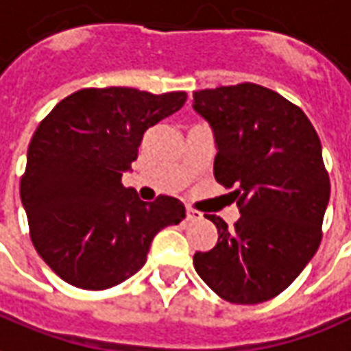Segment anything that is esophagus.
<instances>
[{
	"label": "esophagus",
	"mask_w": 351,
	"mask_h": 351,
	"mask_svg": "<svg viewBox=\"0 0 351 351\" xmlns=\"http://www.w3.org/2000/svg\"><path fill=\"white\" fill-rule=\"evenodd\" d=\"M186 219L188 221H199V219H202V214L195 208H186Z\"/></svg>",
	"instance_id": "esophagus-1"
}]
</instances>
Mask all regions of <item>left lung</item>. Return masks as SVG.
<instances>
[{"label":"left lung","mask_w":351,"mask_h":351,"mask_svg":"<svg viewBox=\"0 0 351 351\" xmlns=\"http://www.w3.org/2000/svg\"><path fill=\"white\" fill-rule=\"evenodd\" d=\"M193 110L214 130V176L232 189L240 219L217 215V243L193 266L215 294L255 305L287 290L322 241L328 169L307 115L279 93L238 83L193 93Z\"/></svg>","instance_id":"left-lung-1"}]
</instances>
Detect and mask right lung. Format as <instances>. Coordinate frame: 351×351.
Masks as SVG:
<instances>
[{"label":"right lung","instance_id":"right-lung-1","mask_svg":"<svg viewBox=\"0 0 351 351\" xmlns=\"http://www.w3.org/2000/svg\"><path fill=\"white\" fill-rule=\"evenodd\" d=\"M184 90L80 89L44 117L27 149L20 197L33 245L72 287L106 290L137 274L150 241L186 217L175 197L143 202L121 178L143 134L186 102Z\"/></svg>","mask_w":351,"mask_h":351}]
</instances>
